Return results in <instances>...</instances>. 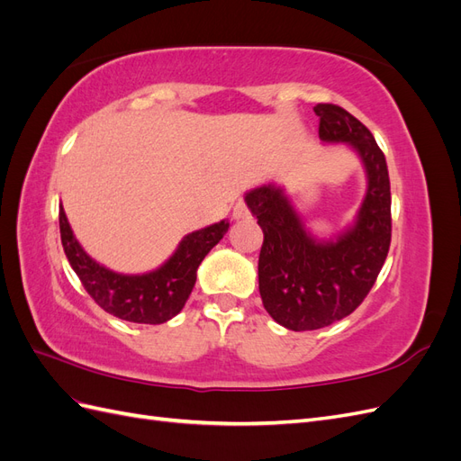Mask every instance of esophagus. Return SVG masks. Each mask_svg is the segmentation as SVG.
<instances>
[{
    "instance_id": "esophagus-1",
    "label": "esophagus",
    "mask_w": 461,
    "mask_h": 461,
    "mask_svg": "<svg viewBox=\"0 0 461 461\" xmlns=\"http://www.w3.org/2000/svg\"><path fill=\"white\" fill-rule=\"evenodd\" d=\"M232 219L236 221H248L252 219V213H249V209L246 207L244 202H236L232 207Z\"/></svg>"
}]
</instances>
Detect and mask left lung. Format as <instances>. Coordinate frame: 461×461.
Wrapping results in <instances>:
<instances>
[{"label":"left lung","instance_id":"1","mask_svg":"<svg viewBox=\"0 0 461 461\" xmlns=\"http://www.w3.org/2000/svg\"><path fill=\"white\" fill-rule=\"evenodd\" d=\"M319 138L348 142L366 165L367 194L356 225L337 240L317 242L283 188L265 185L246 194L263 244L258 263L265 310L290 330H315L350 315L379 276L393 236L390 180L383 149L364 122L334 104H317Z\"/></svg>","mask_w":461,"mask_h":461}]
</instances>
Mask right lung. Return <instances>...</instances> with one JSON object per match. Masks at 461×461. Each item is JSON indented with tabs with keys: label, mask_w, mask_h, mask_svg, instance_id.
Returning a JSON list of instances; mask_svg holds the SVG:
<instances>
[{
	"label": "right lung",
	"mask_w": 461,
	"mask_h": 461,
	"mask_svg": "<svg viewBox=\"0 0 461 461\" xmlns=\"http://www.w3.org/2000/svg\"><path fill=\"white\" fill-rule=\"evenodd\" d=\"M59 230L68 263L90 298L104 312L131 323L159 325L185 308L196 285L200 263L227 234L229 222L221 221L186 234L169 261L146 275H119L95 263L77 242L63 207L59 209Z\"/></svg>",
	"instance_id": "1"
}]
</instances>
